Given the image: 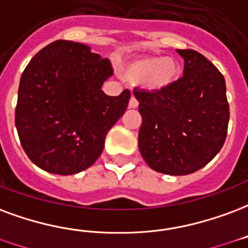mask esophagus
Listing matches in <instances>:
<instances>
[{"mask_svg":"<svg viewBox=\"0 0 248 248\" xmlns=\"http://www.w3.org/2000/svg\"><path fill=\"white\" fill-rule=\"evenodd\" d=\"M138 105H139L138 100H137V98H135L134 96H131V98H130V101H129L130 109H135V108H138Z\"/></svg>","mask_w":248,"mask_h":248,"instance_id":"34e87169","label":"esophagus"}]
</instances>
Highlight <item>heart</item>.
Here are the masks:
<instances>
[{
	"label": "heart",
	"mask_w": 248,
	"mask_h": 248,
	"mask_svg": "<svg viewBox=\"0 0 248 248\" xmlns=\"http://www.w3.org/2000/svg\"><path fill=\"white\" fill-rule=\"evenodd\" d=\"M126 75L135 81L142 80L148 91H163L177 80L180 65L170 58L146 56L129 64Z\"/></svg>",
	"instance_id": "b5f03b06"
}]
</instances>
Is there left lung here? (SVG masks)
<instances>
[{"label":"left lung","instance_id":"obj_1","mask_svg":"<svg viewBox=\"0 0 248 248\" xmlns=\"http://www.w3.org/2000/svg\"><path fill=\"white\" fill-rule=\"evenodd\" d=\"M184 76L163 91H134L142 126L138 146L156 172L189 175L201 170L225 143L229 102L225 78L194 49H177Z\"/></svg>","mask_w":248,"mask_h":248}]
</instances>
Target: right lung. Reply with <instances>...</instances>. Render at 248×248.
I'll list each match as a JSON object with an SVG mask.
<instances>
[{
    "label": "right lung",
    "instance_id": "1",
    "mask_svg": "<svg viewBox=\"0 0 248 248\" xmlns=\"http://www.w3.org/2000/svg\"><path fill=\"white\" fill-rule=\"evenodd\" d=\"M111 75L109 59L71 40H55L31 59L19 81L16 127L35 166L75 175L100 157L130 100L129 89L114 97L101 91Z\"/></svg>",
    "mask_w": 248,
    "mask_h": 248
}]
</instances>
